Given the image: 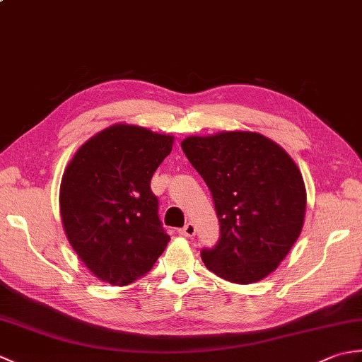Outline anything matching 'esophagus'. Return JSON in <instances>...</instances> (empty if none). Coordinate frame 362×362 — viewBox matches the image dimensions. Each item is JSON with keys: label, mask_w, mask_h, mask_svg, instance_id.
<instances>
[{"label": "esophagus", "mask_w": 362, "mask_h": 362, "mask_svg": "<svg viewBox=\"0 0 362 362\" xmlns=\"http://www.w3.org/2000/svg\"><path fill=\"white\" fill-rule=\"evenodd\" d=\"M179 233H180L182 236H187V238L194 236V233H196V226L193 224V222H188V224L183 226V228L179 230Z\"/></svg>", "instance_id": "34e87169"}]
</instances>
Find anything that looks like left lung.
Listing matches in <instances>:
<instances>
[{
    "label": "left lung",
    "instance_id": "obj_1",
    "mask_svg": "<svg viewBox=\"0 0 362 362\" xmlns=\"http://www.w3.org/2000/svg\"><path fill=\"white\" fill-rule=\"evenodd\" d=\"M209 187L221 238L201 257L209 271L238 284L263 280L302 232L306 189L284 149L255 132H221L182 141Z\"/></svg>",
    "mask_w": 362,
    "mask_h": 362
}]
</instances>
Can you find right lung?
I'll return each instance as SVG.
<instances>
[{"mask_svg": "<svg viewBox=\"0 0 362 362\" xmlns=\"http://www.w3.org/2000/svg\"><path fill=\"white\" fill-rule=\"evenodd\" d=\"M174 138L115 124L82 144L60 183L71 247L99 280L126 286L148 274L169 243L151 179Z\"/></svg>", "mask_w": 362, "mask_h": 362, "instance_id": "1", "label": "right lung"}]
</instances>
